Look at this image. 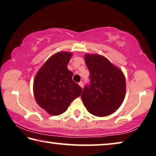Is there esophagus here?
Returning <instances> with one entry per match:
<instances>
[{
  "label": "esophagus",
  "instance_id": "obj_1",
  "mask_svg": "<svg viewBox=\"0 0 156 156\" xmlns=\"http://www.w3.org/2000/svg\"><path fill=\"white\" fill-rule=\"evenodd\" d=\"M78 85H80L81 87H82V88H83V83L82 82V81H81V82H80V83H78Z\"/></svg>",
  "mask_w": 156,
  "mask_h": 156
}]
</instances>
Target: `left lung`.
Returning <instances> with one entry per match:
<instances>
[{"label": "left lung", "instance_id": "left-lung-1", "mask_svg": "<svg viewBox=\"0 0 156 156\" xmlns=\"http://www.w3.org/2000/svg\"><path fill=\"white\" fill-rule=\"evenodd\" d=\"M90 84L83 89L81 98L88 112L105 117L120 107L126 94V79L122 71L101 55L86 54Z\"/></svg>", "mask_w": 156, "mask_h": 156}]
</instances>
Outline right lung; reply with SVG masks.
Segmentation results:
<instances>
[{
  "label": "right lung",
  "mask_w": 156,
  "mask_h": 156,
  "mask_svg": "<svg viewBox=\"0 0 156 156\" xmlns=\"http://www.w3.org/2000/svg\"><path fill=\"white\" fill-rule=\"evenodd\" d=\"M73 53L58 52L46 60L37 73L33 83L35 100L51 115H60L82 92L72 80L73 73L67 65Z\"/></svg>",
  "instance_id": "right-lung-1"
}]
</instances>
